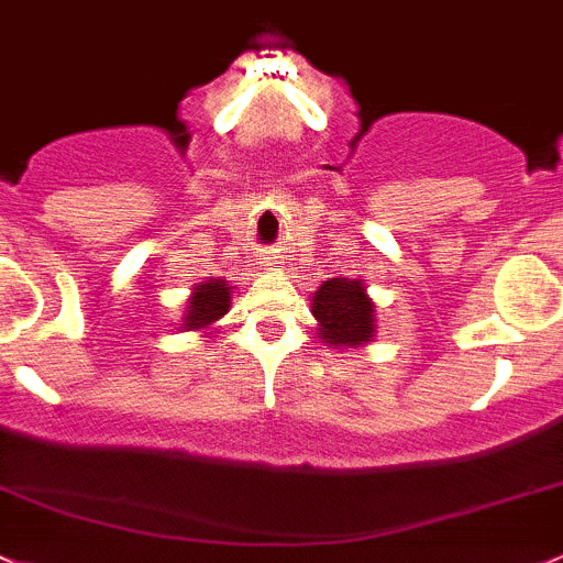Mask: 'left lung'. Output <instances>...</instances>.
Wrapping results in <instances>:
<instances>
[{
	"instance_id": "left-lung-1",
	"label": "left lung",
	"mask_w": 563,
	"mask_h": 563,
	"mask_svg": "<svg viewBox=\"0 0 563 563\" xmlns=\"http://www.w3.org/2000/svg\"><path fill=\"white\" fill-rule=\"evenodd\" d=\"M311 314L320 322V333L328 344L355 346L374 335V303L366 298L363 282H324L314 292Z\"/></svg>"
}]
</instances>
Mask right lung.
<instances>
[{
    "mask_svg": "<svg viewBox=\"0 0 563 563\" xmlns=\"http://www.w3.org/2000/svg\"><path fill=\"white\" fill-rule=\"evenodd\" d=\"M230 309V292H228V284L222 279L217 282H206V284H197L192 300H189V311L184 317V324L189 330L195 328H208L211 322H217L219 317L228 314Z\"/></svg>",
    "mask_w": 563,
    "mask_h": 563,
    "instance_id": "add662e5",
    "label": "right lung"
}]
</instances>
